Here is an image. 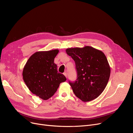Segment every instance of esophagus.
Instances as JSON below:
<instances>
[{"label":"esophagus","mask_w":133,"mask_h":133,"mask_svg":"<svg viewBox=\"0 0 133 133\" xmlns=\"http://www.w3.org/2000/svg\"><path fill=\"white\" fill-rule=\"evenodd\" d=\"M64 75L67 78V73H66V72H65V73H64Z\"/></svg>","instance_id":"esophagus-1"}]
</instances>
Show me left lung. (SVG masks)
<instances>
[{
	"mask_svg": "<svg viewBox=\"0 0 133 133\" xmlns=\"http://www.w3.org/2000/svg\"><path fill=\"white\" fill-rule=\"evenodd\" d=\"M75 63L77 79L69 81L73 91L81 100L87 102L98 97L108 82L110 68L104 54L90 46L66 49Z\"/></svg>",
	"mask_w": 133,
	"mask_h": 133,
	"instance_id": "obj_1",
	"label": "left lung"
}]
</instances>
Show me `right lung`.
<instances>
[{
    "label": "right lung",
    "instance_id": "1",
    "mask_svg": "<svg viewBox=\"0 0 133 133\" xmlns=\"http://www.w3.org/2000/svg\"><path fill=\"white\" fill-rule=\"evenodd\" d=\"M58 50L37 52L32 55L25 65L23 76L30 91L40 98L46 100L51 97L60 83L65 82V75L58 72L54 64Z\"/></svg>",
    "mask_w": 133,
    "mask_h": 133
}]
</instances>
